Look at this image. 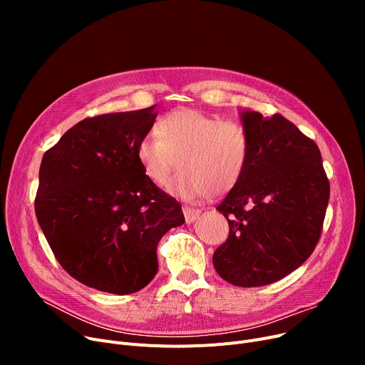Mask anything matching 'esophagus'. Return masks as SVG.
<instances>
[{
    "mask_svg": "<svg viewBox=\"0 0 365 365\" xmlns=\"http://www.w3.org/2000/svg\"><path fill=\"white\" fill-rule=\"evenodd\" d=\"M183 215L186 219V223H192L194 220H197L201 215V210L200 208H194V207H183Z\"/></svg>",
    "mask_w": 365,
    "mask_h": 365,
    "instance_id": "esophagus-1",
    "label": "esophagus"
}]
</instances>
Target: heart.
Listing matches in <instances>:
<instances>
[{
    "label": "heart",
    "instance_id": "obj_1",
    "mask_svg": "<svg viewBox=\"0 0 365 365\" xmlns=\"http://www.w3.org/2000/svg\"><path fill=\"white\" fill-rule=\"evenodd\" d=\"M153 133L136 146L138 161L146 178L164 186L173 170L182 165L168 190L183 200L223 195L241 180L250 142L245 128L200 109L179 108L157 121Z\"/></svg>",
    "mask_w": 365,
    "mask_h": 365
}]
</instances>
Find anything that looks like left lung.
Wrapping results in <instances>:
<instances>
[{
	"instance_id": "8db88e82",
	"label": "left lung",
	"mask_w": 365,
	"mask_h": 365,
	"mask_svg": "<svg viewBox=\"0 0 365 365\" xmlns=\"http://www.w3.org/2000/svg\"><path fill=\"white\" fill-rule=\"evenodd\" d=\"M250 150L238 185L217 205L229 223L217 274L238 287L272 284L308 259L321 238L330 182L321 152L281 113L242 112Z\"/></svg>"
}]
</instances>
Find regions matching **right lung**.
<instances>
[{
    "label": "right lung",
    "instance_id": "right-lung-1",
    "mask_svg": "<svg viewBox=\"0 0 365 365\" xmlns=\"http://www.w3.org/2000/svg\"><path fill=\"white\" fill-rule=\"evenodd\" d=\"M153 106L90 117L46 150L35 215L63 269L91 289L130 294L158 271L157 245L182 205L143 173L136 146Z\"/></svg>",
    "mask_w": 365,
    "mask_h": 365
}]
</instances>
